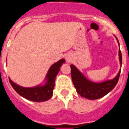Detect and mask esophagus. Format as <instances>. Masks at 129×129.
<instances>
[{"label":"esophagus","instance_id":"1","mask_svg":"<svg viewBox=\"0 0 129 129\" xmlns=\"http://www.w3.org/2000/svg\"><path fill=\"white\" fill-rule=\"evenodd\" d=\"M65 59H66V61H67L68 63L72 62V58L71 55H67V56H66Z\"/></svg>","mask_w":129,"mask_h":129}]
</instances>
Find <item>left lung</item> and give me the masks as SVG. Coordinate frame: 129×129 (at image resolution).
<instances>
[{"label": "left lung", "instance_id": "1", "mask_svg": "<svg viewBox=\"0 0 129 129\" xmlns=\"http://www.w3.org/2000/svg\"><path fill=\"white\" fill-rule=\"evenodd\" d=\"M118 42L119 43L118 40ZM119 61L121 65L122 55L120 50H119ZM70 68L72 79L77 93L81 96L91 100L100 99L109 93L118 83L121 72V70H119L116 77L112 80L105 81L102 83H97L87 79L74 65L71 64Z\"/></svg>", "mask_w": 129, "mask_h": 129}]
</instances>
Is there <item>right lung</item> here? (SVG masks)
Listing matches in <instances>:
<instances>
[{
  "label": "right lung",
  "instance_id": "add662e5",
  "mask_svg": "<svg viewBox=\"0 0 129 129\" xmlns=\"http://www.w3.org/2000/svg\"><path fill=\"white\" fill-rule=\"evenodd\" d=\"M64 62L65 60L62 59L53 64L50 68L46 77V83L43 86H37L31 88L22 87L14 83L9 78L10 83L13 89L19 95L26 100L35 102H43L47 101L53 95L55 78L60 70V67Z\"/></svg>",
  "mask_w": 129,
  "mask_h": 129
}]
</instances>
